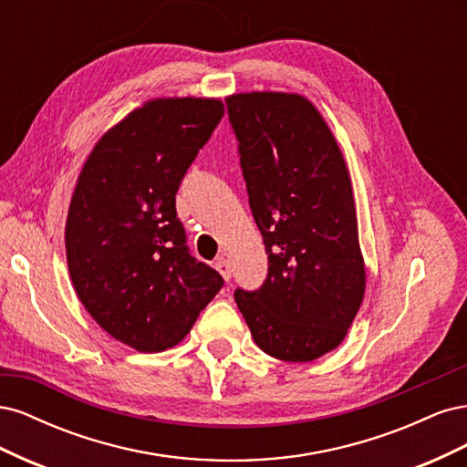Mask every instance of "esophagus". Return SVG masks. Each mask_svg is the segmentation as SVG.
<instances>
[{
  "instance_id": "obj_1",
  "label": "esophagus",
  "mask_w": 467,
  "mask_h": 467,
  "mask_svg": "<svg viewBox=\"0 0 467 467\" xmlns=\"http://www.w3.org/2000/svg\"><path fill=\"white\" fill-rule=\"evenodd\" d=\"M216 271L222 275V278L223 280H230L232 278V265H230V261L228 259H218L216 261Z\"/></svg>"
}]
</instances>
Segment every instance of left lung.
Segmentation results:
<instances>
[{"label":"left lung","instance_id":"left-lung-1","mask_svg":"<svg viewBox=\"0 0 467 467\" xmlns=\"http://www.w3.org/2000/svg\"><path fill=\"white\" fill-rule=\"evenodd\" d=\"M253 218L268 255L259 290H235L253 341L309 362L343 343L366 271L348 169L319 110L296 93L225 99Z\"/></svg>","mask_w":467,"mask_h":467}]
</instances>
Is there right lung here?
<instances>
[{
	"instance_id": "1",
	"label": "right lung",
	"mask_w": 467,
	"mask_h": 467,
	"mask_svg": "<svg viewBox=\"0 0 467 467\" xmlns=\"http://www.w3.org/2000/svg\"><path fill=\"white\" fill-rule=\"evenodd\" d=\"M223 117L220 99H153L112 126L78 177L66 257L81 304L140 352L175 347L223 286L199 263L175 210L196 153Z\"/></svg>"
}]
</instances>
